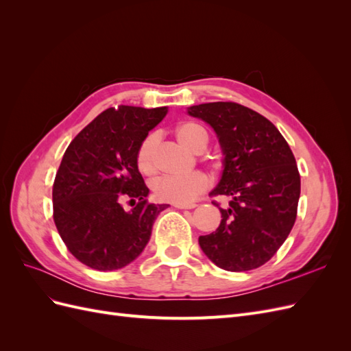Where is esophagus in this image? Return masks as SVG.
<instances>
[{
    "mask_svg": "<svg viewBox=\"0 0 351 351\" xmlns=\"http://www.w3.org/2000/svg\"><path fill=\"white\" fill-rule=\"evenodd\" d=\"M178 209H193L196 208V204H189V205H174Z\"/></svg>",
    "mask_w": 351,
    "mask_h": 351,
    "instance_id": "esophagus-1",
    "label": "esophagus"
}]
</instances>
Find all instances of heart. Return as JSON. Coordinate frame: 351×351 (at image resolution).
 <instances>
[{
    "label": "heart",
    "instance_id": "obj_1",
    "mask_svg": "<svg viewBox=\"0 0 351 351\" xmlns=\"http://www.w3.org/2000/svg\"><path fill=\"white\" fill-rule=\"evenodd\" d=\"M176 137L186 149L200 154L208 145V133L197 123L186 121L176 129ZM158 136L149 134L141 142L136 152V165L145 176H154L158 171L156 161ZM209 187V180L205 174L193 173L189 176H165L156 178L152 183V192L161 202H169L174 205H189Z\"/></svg>",
    "mask_w": 351,
    "mask_h": 351
}]
</instances>
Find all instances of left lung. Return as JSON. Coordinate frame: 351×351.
Masks as SVG:
<instances>
[{"instance_id":"obj_1","label":"left lung","mask_w":351,"mask_h":351,"mask_svg":"<svg viewBox=\"0 0 351 351\" xmlns=\"http://www.w3.org/2000/svg\"><path fill=\"white\" fill-rule=\"evenodd\" d=\"M189 114L215 130L226 155L221 182L210 196L231 197L228 208H219L217 231L199 237L200 247L226 271L259 268L295 222L300 197L295 158L277 127L237 102L193 105Z\"/></svg>"}]
</instances>
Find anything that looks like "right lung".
Returning <instances> with one entry per match:
<instances>
[{
	"label": "right lung",
	"instance_id": "1",
	"mask_svg": "<svg viewBox=\"0 0 351 351\" xmlns=\"http://www.w3.org/2000/svg\"><path fill=\"white\" fill-rule=\"evenodd\" d=\"M167 107L120 105L101 112L74 137L52 186L54 222L69 252L97 271L120 269L149 241L154 221L168 205L147 202L136 165L141 142ZM123 198L134 208L124 211Z\"/></svg>",
	"mask_w": 351,
	"mask_h": 351
}]
</instances>
